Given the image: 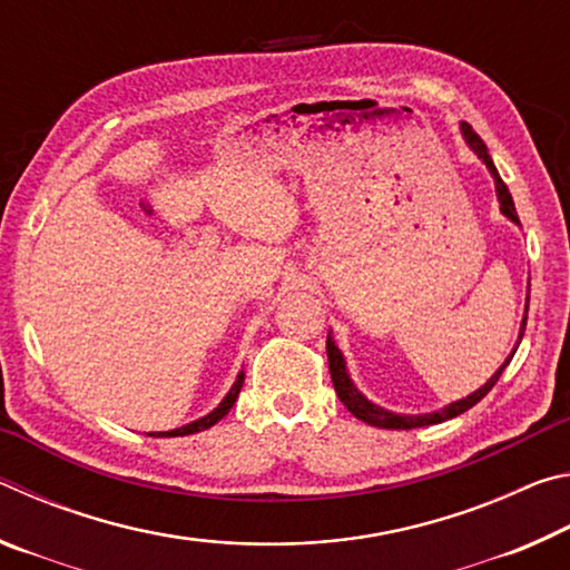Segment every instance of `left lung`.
Instances as JSON below:
<instances>
[{
	"label": "left lung",
	"mask_w": 570,
	"mask_h": 570,
	"mask_svg": "<svg viewBox=\"0 0 570 570\" xmlns=\"http://www.w3.org/2000/svg\"><path fill=\"white\" fill-rule=\"evenodd\" d=\"M460 130H462V138L470 146V150L475 153V156L485 163L490 176L495 180V193H498V200H500V210H503V216L513 220V224L520 226L518 214H515V204H513V196H510L508 186L503 183V178L498 176V168L493 166V158H490V153L485 148V142L480 140V135L472 130V125L468 122H460ZM525 322H528V298H525V314H523V322H520V334H518V344L523 340V332H525ZM518 350V346H515ZM515 350L510 352L508 360L500 364V370L490 377L485 384H482L480 390H475L472 394H468L465 400H458V402H450L448 407H442L438 412H428V414H394L390 410L380 407V404H374L364 397V394L354 387V382L350 380V374H346V362L340 352V346L334 344L332 334L326 336V356H330V372H332V382H334V390L340 394V400L344 402V407L350 410L356 420H362L366 424H372V428H382V430H412V428H424V424H438V422H445L458 417V414L468 412L472 404H478L485 394L495 387V382L500 380V374H503L505 366L513 360Z\"/></svg>",
	"instance_id": "obj_1"
}]
</instances>
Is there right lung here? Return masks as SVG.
<instances>
[{
    "instance_id": "obj_1",
    "label": "right lung",
    "mask_w": 570,
    "mask_h": 570,
    "mask_svg": "<svg viewBox=\"0 0 570 570\" xmlns=\"http://www.w3.org/2000/svg\"><path fill=\"white\" fill-rule=\"evenodd\" d=\"M240 387H244V372H238V377H236V382H234V387L228 390V394H226L224 400H220V404H218V407H216L214 412H208L206 417H200V420L190 422V424H183V428L168 430V432H158L156 438H183V435H193V432H200V430L214 428V424H216L218 420H224L226 414H228V410L234 407V402H236V397H238Z\"/></svg>"
}]
</instances>
